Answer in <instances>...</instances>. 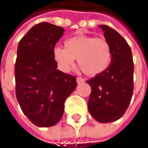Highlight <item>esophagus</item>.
Segmentation results:
<instances>
[{
    "label": "esophagus",
    "mask_w": 148,
    "mask_h": 148,
    "mask_svg": "<svg viewBox=\"0 0 148 148\" xmlns=\"http://www.w3.org/2000/svg\"><path fill=\"white\" fill-rule=\"evenodd\" d=\"M76 80H77V83H78V84H79V83H83V82H85V79H84L83 78H81V77H77V79H76Z\"/></svg>",
    "instance_id": "obj_1"
}]
</instances>
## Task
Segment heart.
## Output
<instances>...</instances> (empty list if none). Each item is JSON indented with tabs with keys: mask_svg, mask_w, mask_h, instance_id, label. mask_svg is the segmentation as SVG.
<instances>
[{
	"mask_svg": "<svg viewBox=\"0 0 148 148\" xmlns=\"http://www.w3.org/2000/svg\"><path fill=\"white\" fill-rule=\"evenodd\" d=\"M53 58L63 72H69L74 67L77 58L84 73L95 76L109 67L112 60V48L105 38L76 35L65 40L64 48L54 47Z\"/></svg>",
	"mask_w": 148,
	"mask_h": 148,
	"instance_id": "heart-1",
	"label": "heart"
}]
</instances>
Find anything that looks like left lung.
<instances>
[{"instance_id":"8db88e82","label":"left lung","mask_w":148,"mask_h":148,"mask_svg":"<svg viewBox=\"0 0 148 148\" xmlns=\"http://www.w3.org/2000/svg\"><path fill=\"white\" fill-rule=\"evenodd\" d=\"M112 48L109 67L87 80L91 92L88 110L98 122L109 123L120 119L127 110L134 90V62L126 40L114 29L100 25Z\"/></svg>"}]
</instances>
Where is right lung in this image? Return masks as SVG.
<instances>
[{
	"label": "right lung",
	"mask_w": 148,
	"mask_h": 148,
	"mask_svg": "<svg viewBox=\"0 0 148 148\" xmlns=\"http://www.w3.org/2000/svg\"><path fill=\"white\" fill-rule=\"evenodd\" d=\"M64 29L47 22L33 26L20 40L15 62L16 97L26 117L39 127L59 122L76 78L57 69L53 49Z\"/></svg>",
	"instance_id": "obj_1"
}]
</instances>
